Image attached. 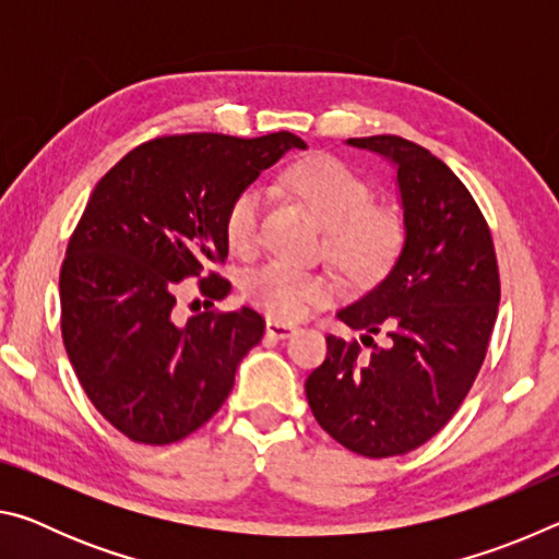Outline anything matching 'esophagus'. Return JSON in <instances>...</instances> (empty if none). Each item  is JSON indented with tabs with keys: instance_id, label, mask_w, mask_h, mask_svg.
<instances>
[{
	"instance_id": "obj_1",
	"label": "esophagus",
	"mask_w": 559,
	"mask_h": 559,
	"mask_svg": "<svg viewBox=\"0 0 559 559\" xmlns=\"http://www.w3.org/2000/svg\"><path fill=\"white\" fill-rule=\"evenodd\" d=\"M293 333H296V325L283 323V320H276V318H269L266 320V335L283 340V337H290Z\"/></svg>"
}]
</instances>
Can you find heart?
Masks as SVG:
<instances>
[{
    "label": "heart",
    "mask_w": 559,
    "mask_h": 559,
    "mask_svg": "<svg viewBox=\"0 0 559 559\" xmlns=\"http://www.w3.org/2000/svg\"><path fill=\"white\" fill-rule=\"evenodd\" d=\"M281 185L313 212L328 229V249L353 281H374L402 249V219L390 206L372 204V187L343 159L318 155L293 163ZM263 192L243 187L224 212V239L239 257H251L261 241ZM243 296L273 318H306L337 293V281L323 271L261 263L246 273Z\"/></svg>",
    "instance_id": "1"
}]
</instances>
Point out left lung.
I'll use <instances>...</instances> for the list:
<instances>
[{
    "label": "left lung",
    "instance_id": "1",
    "mask_svg": "<svg viewBox=\"0 0 559 559\" xmlns=\"http://www.w3.org/2000/svg\"><path fill=\"white\" fill-rule=\"evenodd\" d=\"M347 145L394 163L406 241L394 269L337 313L365 330L362 343L328 335L306 396L345 449L402 456L447 427L484 365L500 302L496 246L466 185L427 147L396 135ZM372 334L385 343L377 346Z\"/></svg>",
    "mask_w": 559,
    "mask_h": 559
}]
</instances>
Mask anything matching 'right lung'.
Wrapping results in <instances>:
<instances>
[{
  "label": "right lung",
  "mask_w": 559,
  "mask_h": 559,
  "mask_svg": "<svg viewBox=\"0 0 559 559\" xmlns=\"http://www.w3.org/2000/svg\"><path fill=\"white\" fill-rule=\"evenodd\" d=\"M290 147L306 143L293 132L163 135L93 189L59 276L61 337L83 392L130 441L165 447L204 427L263 337L257 310L212 308L231 293L216 271L229 253L224 212ZM185 277L198 278L207 310L182 324Z\"/></svg>",
  "instance_id": "right-lung-1"
}]
</instances>
